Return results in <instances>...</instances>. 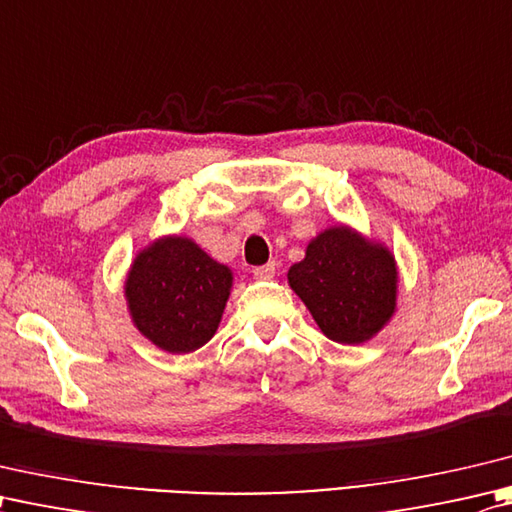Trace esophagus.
<instances>
[{
	"instance_id": "esophagus-1",
	"label": "esophagus",
	"mask_w": 512,
	"mask_h": 512,
	"mask_svg": "<svg viewBox=\"0 0 512 512\" xmlns=\"http://www.w3.org/2000/svg\"><path fill=\"white\" fill-rule=\"evenodd\" d=\"M254 276L258 280H271V278L276 276V263H267V265L254 267Z\"/></svg>"
}]
</instances>
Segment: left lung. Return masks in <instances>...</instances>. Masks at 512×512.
I'll return each mask as SVG.
<instances>
[{"instance_id": "8db88e82", "label": "left lung", "mask_w": 512, "mask_h": 512, "mask_svg": "<svg viewBox=\"0 0 512 512\" xmlns=\"http://www.w3.org/2000/svg\"><path fill=\"white\" fill-rule=\"evenodd\" d=\"M287 280L320 331L340 344L378 336L398 307V263L391 249L349 225L311 238Z\"/></svg>"}]
</instances>
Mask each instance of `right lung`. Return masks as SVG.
Returning a JSON list of instances; mask_svg holds the SVG:
<instances>
[{
    "label": "right lung",
    "mask_w": 512,
    "mask_h": 512,
    "mask_svg": "<svg viewBox=\"0 0 512 512\" xmlns=\"http://www.w3.org/2000/svg\"><path fill=\"white\" fill-rule=\"evenodd\" d=\"M232 285V269L192 238L170 234L134 256L123 291L143 338L168 353H190L212 340Z\"/></svg>",
    "instance_id": "add662e5"
}]
</instances>
